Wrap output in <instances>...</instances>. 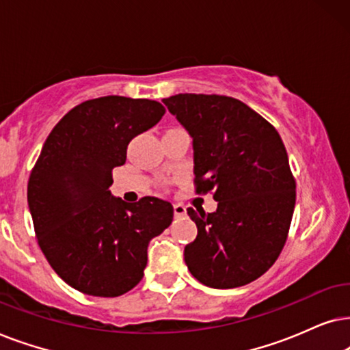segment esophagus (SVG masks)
Instances as JSON below:
<instances>
[{
	"mask_svg": "<svg viewBox=\"0 0 350 350\" xmlns=\"http://www.w3.org/2000/svg\"><path fill=\"white\" fill-rule=\"evenodd\" d=\"M185 214V206L184 204H174V216L176 217H183Z\"/></svg>",
	"mask_w": 350,
	"mask_h": 350,
	"instance_id": "esophagus-1",
	"label": "esophagus"
}]
</instances>
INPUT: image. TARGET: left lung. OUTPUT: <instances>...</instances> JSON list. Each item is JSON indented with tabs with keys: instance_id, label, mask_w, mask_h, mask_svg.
<instances>
[{
	"instance_id": "8db88e82",
	"label": "left lung",
	"mask_w": 350,
	"mask_h": 350,
	"mask_svg": "<svg viewBox=\"0 0 350 350\" xmlns=\"http://www.w3.org/2000/svg\"><path fill=\"white\" fill-rule=\"evenodd\" d=\"M192 136L195 192H213L214 213L189 208L198 235L184 250L190 273L227 290L272 267L296 203L286 148L277 129L239 99L176 94L163 99Z\"/></svg>"
}]
</instances>
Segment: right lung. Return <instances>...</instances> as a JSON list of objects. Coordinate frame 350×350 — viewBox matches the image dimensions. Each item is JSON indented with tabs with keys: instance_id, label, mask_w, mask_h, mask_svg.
I'll list each match as a JSON object with an SVG mask.
<instances>
[{
	"instance_id": "add662e5",
	"label": "right lung",
	"mask_w": 350,
	"mask_h": 350,
	"mask_svg": "<svg viewBox=\"0 0 350 350\" xmlns=\"http://www.w3.org/2000/svg\"><path fill=\"white\" fill-rule=\"evenodd\" d=\"M157 100L105 96L81 102L55 124L27 189L38 245L75 290L116 297L144 277L147 246L172 221V204L155 197H111V171L128 144L165 115Z\"/></svg>"
}]
</instances>
